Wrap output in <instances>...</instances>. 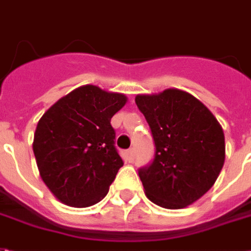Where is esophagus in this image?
Returning a JSON list of instances; mask_svg holds the SVG:
<instances>
[{"label":"esophagus","instance_id":"esophagus-1","mask_svg":"<svg viewBox=\"0 0 251 251\" xmlns=\"http://www.w3.org/2000/svg\"><path fill=\"white\" fill-rule=\"evenodd\" d=\"M126 159H127V162L132 163L133 159H135V150L133 148H129L126 151Z\"/></svg>","mask_w":251,"mask_h":251}]
</instances>
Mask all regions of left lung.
Here are the masks:
<instances>
[{
  "label": "left lung",
  "mask_w": 251,
  "mask_h": 251,
  "mask_svg": "<svg viewBox=\"0 0 251 251\" xmlns=\"http://www.w3.org/2000/svg\"><path fill=\"white\" fill-rule=\"evenodd\" d=\"M135 103L147 120L152 163L139 168L147 198L164 208H183L213 187L225 163V135L214 115L180 89L138 95Z\"/></svg>",
  "instance_id": "8db88e82"
}]
</instances>
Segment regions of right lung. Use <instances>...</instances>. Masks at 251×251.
I'll return each mask as SVG.
<instances>
[{
	"mask_svg": "<svg viewBox=\"0 0 251 251\" xmlns=\"http://www.w3.org/2000/svg\"><path fill=\"white\" fill-rule=\"evenodd\" d=\"M126 103L122 93L83 85L40 119L33 152L41 179L60 202L88 207L107 195L123 166L111 119Z\"/></svg>",
	"mask_w": 251,
	"mask_h": 251,
	"instance_id": "obj_1",
	"label": "right lung"
}]
</instances>
